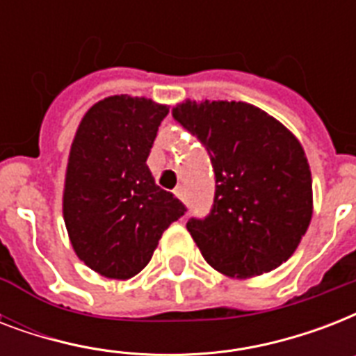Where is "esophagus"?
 <instances>
[{
    "mask_svg": "<svg viewBox=\"0 0 356 356\" xmlns=\"http://www.w3.org/2000/svg\"><path fill=\"white\" fill-rule=\"evenodd\" d=\"M175 195H177L179 200L183 201V203H186V192H184L183 186H179V188L175 190Z\"/></svg>",
    "mask_w": 356,
    "mask_h": 356,
    "instance_id": "34e87169",
    "label": "esophagus"
}]
</instances>
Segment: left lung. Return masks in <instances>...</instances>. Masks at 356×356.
Segmentation results:
<instances>
[{
  "instance_id": "1",
  "label": "left lung",
  "mask_w": 356,
  "mask_h": 356,
  "mask_svg": "<svg viewBox=\"0 0 356 356\" xmlns=\"http://www.w3.org/2000/svg\"><path fill=\"white\" fill-rule=\"evenodd\" d=\"M172 114L205 145L214 168V205L186 223L203 259L238 279L286 262L312 218V177L299 140L249 103L188 99Z\"/></svg>"
}]
</instances>
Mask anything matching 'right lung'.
<instances>
[{"instance_id": "1", "label": "right lung", "mask_w": 356, "mask_h": 356, "mask_svg": "<svg viewBox=\"0 0 356 356\" xmlns=\"http://www.w3.org/2000/svg\"><path fill=\"white\" fill-rule=\"evenodd\" d=\"M166 114V105L145 97H105L88 108L72 142L64 223L75 254L108 279L144 270L162 233L186 212L145 164Z\"/></svg>"}]
</instances>
